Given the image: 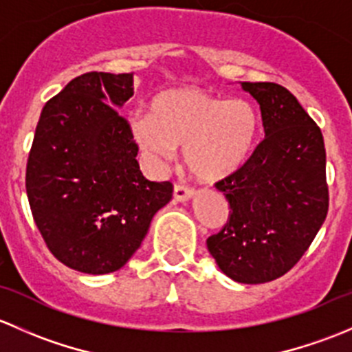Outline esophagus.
Instances as JSON below:
<instances>
[{"label":"esophagus","mask_w":352,"mask_h":352,"mask_svg":"<svg viewBox=\"0 0 352 352\" xmlns=\"http://www.w3.org/2000/svg\"><path fill=\"white\" fill-rule=\"evenodd\" d=\"M192 197H194V190L189 189V187L179 186V184L173 187V199H175L177 202H187Z\"/></svg>","instance_id":"obj_1"}]
</instances>
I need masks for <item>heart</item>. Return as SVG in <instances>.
Listing matches in <instances>:
<instances>
[{
    "mask_svg": "<svg viewBox=\"0 0 352 352\" xmlns=\"http://www.w3.org/2000/svg\"><path fill=\"white\" fill-rule=\"evenodd\" d=\"M129 133L153 165L172 160L184 146V163L202 182L239 172L258 134V113L243 98H221L201 88H170L153 97L150 113L129 117Z\"/></svg>",
    "mask_w": 352,
    "mask_h": 352,
    "instance_id": "b5f03b06",
    "label": "heart"
}]
</instances>
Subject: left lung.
Listing matches in <instances>:
<instances>
[{
  "mask_svg": "<svg viewBox=\"0 0 352 352\" xmlns=\"http://www.w3.org/2000/svg\"><path fill=\"white\" fill-rule=\"evenodd\" d=\"M261 105L265 138L242 168L219 180L230 218L208 250L230 279L281 278L307 252L329 211L324 136L289 90L240 81Z\"/></svg>",
  "mask_w": 352,
  "mask_h": 352,
  "instance_id": "8db88e82",
  "label": "left lung"
}]
</instances>
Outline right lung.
I'll return each instance as SVG.
<instances>
[{
  "instance_id": "obj_1",
  "label": "right lung",
  "mask_w": 352,
  "mask_h": 352,
  "mask_svg": "<svg viewBox=\"0 0 352 352\" xmlns=\"http://www.w3.org/2000/svg\"><path fill=\"white\" fill-rule=\"evenodd\" d=\"M134 74L85 73L44 105L27 162V197L49 250L85 274L119 271L172 199L138 165L129 124L117 113Z\"/></svg>"
}]
</instances>
